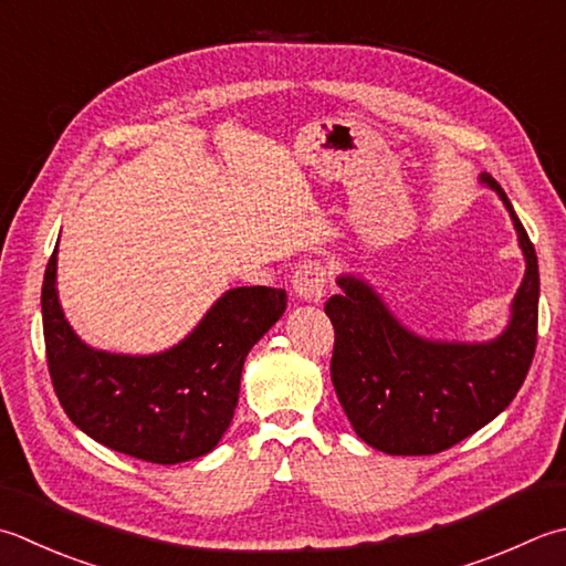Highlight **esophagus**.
Segmentation results:
<instances>
[{
  "label": "esophagus",
  "instance_id": "1",
  "mask_svg": "<svg viewBox=\"0 0 566 566\" xmlns=\"http://www.w3.org/2000/svg\"><path fill=\"white\" fill-rule=\"evenodd\" d=\"M326 268L321 262H302L292 274V292L302 302H318L326 292Z\"/></svg>",
  "mask_w": 566,
  "mask_h": 566
}]
</instances>
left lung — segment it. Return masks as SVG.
Segmentation results:
<instances>
[{"instance_id": "1", "label": "left lung", "mask_w": 566, "mask_h": 566, "mask_svg": "<svg viewBox=\"0 0 566 566\" xmlns=\"http://www.w3.org/2000/svg\"><path fill=\"white\" fill-rule=\"evenodd\" d=\"M525 254V276L513 298L511 324L489 343L427 340L407 331L368 282L338 276L340 294L326 302L334 324L338 402L356 434L392 457H427L459 444L513 402L537 346L539 270L535 245L505 191L491 176Z\"/></svg>"}]
</instances>
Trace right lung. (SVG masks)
<instances>
[{"label": "right lung", "instance_id": "add662e5", "mask_svg": "<svg viewBox=\"0 0 566 566\" xmlns=\"http://www.w3.org/2000/svg\"><path fill=\"white\" fill-rule=\"evenodd\" d=\"M55 252L41 286L43 340L53 390L71 422L107 449L164 467L213 451L232 422L248 353L284 314L286 292L238 286L179 346L119 356L73 334L55 292Z\"/></svg>", "mask_w": 566, "mask_h": 566}]
</instances>
